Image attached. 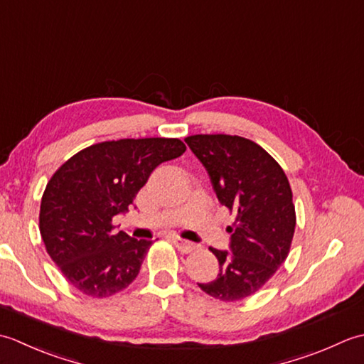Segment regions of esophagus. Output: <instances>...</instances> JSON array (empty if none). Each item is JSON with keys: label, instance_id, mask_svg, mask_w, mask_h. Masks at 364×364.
<instances>
[{"label": "esophagus", "instance_id": "obj_1", "mask_svg": "<svg viewBox=\"0 0 364 364\" xmlns=\"http://www.w3.org/2000/svg\"><path fill=\"white\" fill-rule=\"evenodd\" d=\"M172 239V242L175 244V247L180 252H183V253H189V252H192L196 249V244H192V242H189V241H186V239H183V237H180V236H172L170 237Z\"/></svg>", "mask_w": 364, "mask_h": 364}]
</instances>
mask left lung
Instances as JSON below:
<instances>
[{"instance_id": "8db88e82", "label": "left lung", "mask_w": 364, "mask_h": 364, "mask_svg": "<svg viewBox=\"0 0 364 364\" xmlns=\"http://www.w3.org/2000/svg\"><path fill=\"white\" fill-rule=\"evenodd\" d=\"M206 168L219 202L236 214L228 227L230 253L213 249L219 274L198 283L206 294L237 301L259 291L288 258L296 208L280 164L249 139L196 134L184 139Z\"/></svg>"}]
</instances>
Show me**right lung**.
<instances>
[{
  "mask_svg": "<svg viewBox=\"0 0 364 364\" xmlns=\"http://www.w3.org/2000/svg\"><path fill=\"white\" fill-rule=\"evenodd\" d=\"M186 151L180 139H120L90 145L60 166L43 192L38 228L45 249L76 289L109 297L133 283L153 241L114 233L161 162Z\"/></svg>",
  "mask_w": 364,
  "mask_h": 364,
  "instance_id": "1",
  "label": "right lung"
}]
</instances>
